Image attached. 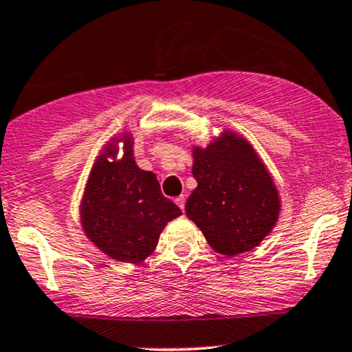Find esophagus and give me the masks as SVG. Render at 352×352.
<instances>
[{"instance_id": "34e87169", "label": "esophagus", "mask_w": 352, "mask_h": 352, "mask_svg": "<svg viewBox=\"0 0 352 352\" xmlns=\"http://www.w3.org/2000/svg\"><path fill=\"white\" fill-rule=\"evenodd\" d=\"M185 199H187V197H185V195H179V197H177V199H175V204H177V206H179L180 208H182V210L185 208Z\"/></svg>"}]
</instances>
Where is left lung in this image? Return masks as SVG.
I'll list each match as a JSON object with an SVG mask.
<instances>
[{
  "label": "left lung",
  "instance_id": "1",
  "mask_svg": "<svg viewBox=\"0 0 352 352\" xmlns=\"http://www.w3.org/2000/svg\"><path fill=\"white\" fill-rule=\"evenodd\" d=\"M197 180L185 214L222 256L254 249L272 232L280 214V195L252 144L223 129L207 146H192Z\"/></svg>",
  "mask_w": 352,
  "mask_h": 352
}]
</instances>
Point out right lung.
Listing matches in <instances>:
<instances>
[{"label":"right lung","mask_w":352,"mask_h":352,"mask_svg":"<svg viewBox=\"0 0 352 352\" xmlns=\"http://www.w3.org/2000/svg\"><path fill=\"white\" fill-rule=\"evenodd\" d=\"M180 214L162 195L155 173L135 162L130 130L102 146L80 200V223L96 249L118 262H144L155 250L165 226Z\"/></svg>","instance_id":"1"}]
</instances>
